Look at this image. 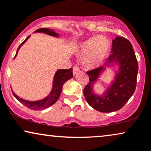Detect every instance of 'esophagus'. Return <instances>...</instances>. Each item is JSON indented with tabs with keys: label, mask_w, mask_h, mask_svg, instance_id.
Masks as SVG:
<instances>
[{
	"label": "esophagus",
	"mask_w": 151,
	"mask_h": 151,
	"mask_svg": "<svg viewBox=\"0 0 151 151\" xmlns=\"http://www.w3.org/2000/svg\"><path fill=\"white\" fill-rule=\"evenodd\" d=\"M79 72V67H78L77 65H74L73 67V74L75 75V74H77Z\"/></svg>",
	"instance_id": "34e87169"
}]
</instances>
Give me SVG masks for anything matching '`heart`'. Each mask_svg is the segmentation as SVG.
<instances>
[{"mask_svg": "<svg viewBox=\"0 0 151 151\" xmlns=\"http://www.w3.org/2000/svg\"><path fill=\"white\" fill-rule=\"evenodd\" d=\"M109 44L104 37H94L83 42L79 46L78 55L86 57L84 62L89 68L100 65L105 59L108 51Z\"/></svg>", "mask_w": 151, "mask_h": 151, "instance_id": "b5f03b06", "label": "heart"}]
</instances>
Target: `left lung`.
Segmentation results:
<instances>
[{
  "label": "left lung",
  "instance_id": "obj_1",
  "mask_svg": "<svg viewBox=\"0 0 151 151\" xmlns=\"http://www.w3.org/2000/svg\"><path fill=\"white\" fill-rule=\"evenodd\" d=\"M112 52L104 66L87 72L89 82L83 90L88 104L102 112L121 109L133 94L137 85L138 63L131 43L126 38L116 37L112 41ZM111 63L119 65V72L105 93L101 96H97L92 91V88L101 72Z\"/></svg>",
  "mask_w": 151,
  "mask_h": 151
}]
</instances>
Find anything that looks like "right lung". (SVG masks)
Wrapping results in <instances>:
<instances>
[{
    "mask_svg": "<svg viewBox=\"0 0 151 151\" xmlns=\"http://www.w3.org/2000/svg\"><path fill=\"white\" fill-rule=\"evenodd\" d=\"M35 32H43V33L47 34V35L53 36V37H58L59 35L57 33H56L55 32H54L53 30H50L47 28H40V29H37ZM30 36L26 38L25 41L22 43L21 45H19V47H18L17 54H16L15 57L18 54V51H19L20 47H21V45L29 39ZM73 77V74H72V68H70V69H61L58 70L57 72H56L55 77H54L53 80V86H52V91L50 92L49 95L46 96L45 99L39 100V101H27V100H24L21 98H20L19 96H18L15 93H14L12 91V93L14 96L17 98L18 101H19L21 104H23L24 106H25L26 107L30 108L32 110H42L45 109L50 107V106L53 105L54 104L56 103V101H57L59 99L60 94L61 93L62 88H63V84L68 81V79H71Z\"/></svg>",
    "mask_w": 151,
    "mask_h": 151,
    "instance_id": "1",
    "label": "right lung"
}]
</instances>
